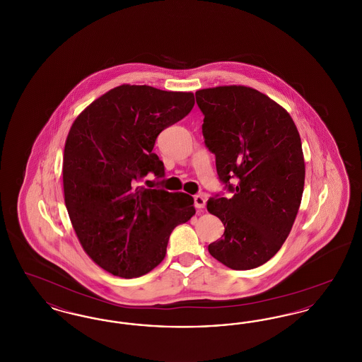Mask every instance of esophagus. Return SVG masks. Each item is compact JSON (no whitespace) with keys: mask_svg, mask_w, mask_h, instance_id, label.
<instances>
[{"mask_svg":"<svg viewBox=\"0 0 362 362\" xmlns=\"http://www.w3.org/2000/svg\"><path fill=\"white\" fill-rule=\"evenodd\" d=\"M194 205L197 209H204L206 205V198L204 195H195L194 197Z\"/></svg>","mask_w":362,"mask_h":362,"instance_id":"1","label":"esophagus"}]
</instances>
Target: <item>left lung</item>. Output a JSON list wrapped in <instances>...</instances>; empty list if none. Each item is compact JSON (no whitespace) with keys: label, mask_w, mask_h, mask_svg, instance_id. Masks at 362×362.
<instances>
[{"label":"left lung","mask_w":362,"mask_h":362,"mask_svg":"<svg viewBox=\"0 0 362 362\" xmlns=\"http://www.w3.org/2000/svg\"><path fill=\"white\" fill-rule=\"evenodd\" d=\"M195 98L205 115V145L232 194L207 201L209 213L225 226L209 252L229 269H255L279 251L301 204L305 164L300 134L286 110L257 89L216 86L197 90Z\"/></svg>","instance_id":"8db88e82"}]
</instances>
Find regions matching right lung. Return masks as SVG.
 Returning <instances> with one entry per match:
<instances>
[{
  "mask_svg": "<svg viewBox=\"0 0 362 362\" xmlns=\"http://www.w3.org/2000/svg\"><path fill=\"white\" fill-rule=\"evenodd\" d=\"M194 93L149 86H117L77 117L64 152L65 205L88 257L105 272L136 278L165 257L170 235L195 214L185 192L145 189L149 173L163 177L156 138L183 119Z\"/></svg>",
  "mask_w": 362,
  "mask_h": 362,
  "instance_id": "1",
  "label": "right lung"
}]
</instances>
